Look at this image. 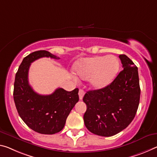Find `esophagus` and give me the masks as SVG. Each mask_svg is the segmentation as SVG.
I'll return each instance as SVG.
<instances>
[{
  "label": "esophagus",
  "mask_w": 157,
  "mask_h": 157,
  "mask_svg": "<svg viewBox=\"0 0 157 157\" xmlns=\"http://www.w3.org/2000/svg\"><path fill=\"white\" fill-rule=\"evenodd\" d=\"M79 100H82V99L83 98V96L84 95V92L82 90V89H79Z\"/></svg>",
  "instance_id": "obj_1"
}]
</instances>
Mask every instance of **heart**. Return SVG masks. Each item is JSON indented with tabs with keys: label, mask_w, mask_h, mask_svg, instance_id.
<instances>
[{
	"label": "heart",
	"mask_w": 157,
	"mask_h": 157,
	"mask_svg": "<svg viewBox=\"0 0 157 157\" xmlns=\"http://www.w3.org/2000/svg\"><path fill=\"white\" fill-rule=\"evenodd\" d=\"M119 63L113 55L86 58L77 62L74 69L79 78L89 79L94 89H101L109 85L116 77Z\"/></svg>",
	"instance_id": "1"
}]
</instances>
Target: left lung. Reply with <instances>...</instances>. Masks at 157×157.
I'll return each instance as SVG.
<instances>
[{"label":"left lung","mask_w":157,"mask_h":157,"mask_svg":"<svg viewBox=\"0 0 157 157\" xmlns=\"http://www.w3.org/2000/svg\"><path fill=\"white\" fill-rule=\"evenodd\" d=\"M124 70L105 88L86 92L84 121L96 135L110 137L131 124L136 116L140 96L138 68L125 54L119 56Z\"/></svg>","instance_id":"1"}]
</instances>
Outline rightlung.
<instances>
[{
	"mask_svg": "<svg viewBox=\"0 0 157 157\" xmlns=\"http://www.w3.org/2000/svg\"><path fill=\"white\" fill-rule=\"evenodd\" d=\"M42 57L60 59L45 50L34 52L25 57L16 73L13 97L19 115L25 124L36 132L49 135L63 128L68 114L79 101V89L67 91L58 88L50 95L34 91L29 83V70L32 62Z\"/></svg>",
	"mask_w": 157,
	"mask_h": 157,
	"instance_id": "add662e5",
	"label": "right lung"
}]
</instances>
